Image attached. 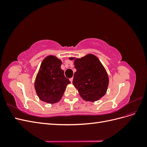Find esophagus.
<instances>
[{"label":"esophagus","instance_id":"34e87169","mask_svg":"<svg viewBox=\"0 0 147 147\" xmlns=\"http://www.w3.org/2000/svg\"><path fill=\"white\" fill-rule=\"evenodd\" d=\"M69 80H70V82H71V83H72V81H73V78H70Z\"/></svg>","mask_w":147,"mask_h":147}]
</instances>
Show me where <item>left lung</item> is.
<instances>
[{"label":"left lung","instance_id":"obj_1","mask_svg":"<svg viewBox=\"0 0 147 147\" xmlns=\"http://www.w3.org/2000/svg\"><path fill=\"white\" fill-rule=\"evenodd\" d=\"M74 65L77 72L74 74L73 84L83 99L94 102L103 97L107 90L109 77L99 59L89 54L75 59Z\"/></svg>","mask_w":147,"mask_h":147}]
</instances>
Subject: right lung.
I'll list each match as a JSON object with an SVG mask.
<instances>
[{
	"label": "right lung",
	"mask_w": 147,
	"mask_h": 147,
	"mask_svg": "<svg viewBox=\"0 0 147 147\" xmlns=\"http://www.w3.org/2000/svg\"><path fill=\"white\" fill-rule=\"evenodd\" d=\"M62 61L53 56L43 61L35 82V89L39 99L49 104L59 101L66 86L70 83L61 69Z\"/></svg>",
	"instance_id": "obj_1"
}]
</instances>
